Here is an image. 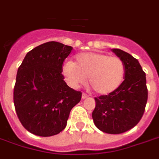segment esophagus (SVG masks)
Instances as JSON below:
<instances>
[{
    "label": "esophagus",
    "instance_id": "obj_1",
    "mask_svg": "<svg viewBox=\"0 0 159 159\" xmlns=\"http://www.w3.org/2000/svg\"><path fill=\"white\" fill-rule=\"evenodd\" d=\"M88 95L85 93H82V99H85V98H87Z\"/></svg>",
    "mask_w": 159,
    "mask_h": 159
}]
</instances>
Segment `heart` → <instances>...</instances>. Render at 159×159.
<instances>
[{"mask_svg": "<svg viewBox=\"0 0 159 159\" xmlns=\"http://www.w3.org/2000/svg\"><path fill=\"white\" fill-rule=\"evenodd\" d=\"M62 75L68 84L76 88L89 84L97 93L108 95L122 84L125 65L119 57L107 53L84 52L76 57L75 62H68L62 67Z\"/></svg>", "mask_w": 159, "mask_h": 159, "instance_id": "obj_1", "label": "heart"}]
</instances>
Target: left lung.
I'll return each mask as SVG.
<instances>
[{
	"mask_svg": "<svg viewBox=\"0 0 159 159\" xmlns=\"http://www.w3.org/2000/svg\"><path fill=\"white\" fill-rule=\"evenodd\" d=\"M113 52L125 65V80L116 91L95 97L94 124L107 134H121L135 127L143 116L148 102L146 74L138 60L120 49Z\"/></svg>",
	"mask_w": 159,
	"mask_h": 159,
	"instance_id": "left-lung-1",
	"label": "left lung"
}]
</instances>
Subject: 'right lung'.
<instances>
[{"instance_id":"obj_1","label":"right lung","mask_w":159,"mask_h":159,"mask_svg":"<svg viewBox=\"0 0 159 159\" xmlns=\"http://www.w3.org/2000/svg\"><path fill=\"white\" fill-rule=\"evenodd\" d=\"M73 47L57 41L36 46L18 69L13 89L15 110L22 125L39 136H52L65 129L70 111L82 93L66 84L63 62Z\"/></svg>"}]
</instances>
